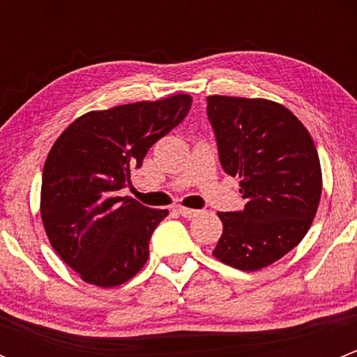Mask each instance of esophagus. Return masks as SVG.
I'll use <instances>...</instances> for the list:
<instances>
[{
	"label": "esophagus",
	"mask_w": 357,
	"mask_h": 357,
	"mask_svg": "<svg viewBox=\"0 0 357 357\" xmlns=\"http://www.w3.org/2000/svg\"><path fill=\"white\" fill-rule=\"evenodd\" d=\"M176 211H178L179 214H181L183 218H186V219H193V218H197V215L200 214V211H195V208H188V207H181V205H179Z\"/></svg>",
	"instance_id": "obj_1"
}]
</instances>
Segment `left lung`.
<instances>
[{
    "label": "left lung",
    "instance_id": "8db88e82",
    "mask_svg": "<svg viewBox=\"0 0 357 357\" xmlns=\"http://www.w3.org/2000/svg\"><path fill=\"white\" fill-rule=\"evenodd\" d=\"M207 117L226 174L238 176L243 211L218 212L222 235L212 254L257 271L304 238L321 199V165L307 129L271 100L207 96Z\"/></svg>",
    "mask_w": 357,
    "mask_h": 357
}]
</instances>
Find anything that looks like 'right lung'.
<instances>
[{"label": "right lung", "mask_w": 357, "mask_h": 357, "mask_svg": "<svg viewBox=\"0 0 357 357\" xmlns=\"http://www.w3.org/2000/svg\"><path fill=\"white\" fill-rule=\"evenodd\" d=\"M190 109L192 96L174 95L88 112L52 146L43 169V225L56 254L84 282L110 289L145 266L153 229L169 211L119 192Z\"/></svg>", "instance_id": "1"}]
</instances>
